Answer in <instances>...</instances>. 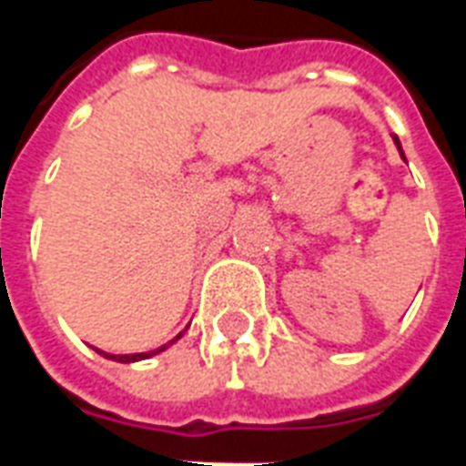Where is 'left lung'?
I'll return each mask as SVG.
<instances>
[{
  "mask_svg": "<svg viewBox=\"0 0 466 466\" xmlns=\"http://www.w3.org/2000/svg\"><path fill=\"white\" fill-rule=\"evenodd\" d=\"M394 144H397V149L401 152V144H400V139H397V137H394ZM401 157H404V154H401Z\"/></svg>",
  "mask_w": 466,
  "mask_h": 466,
  "instance_id": "8db88e82",
  "label": "left lung"
}]
</instances>
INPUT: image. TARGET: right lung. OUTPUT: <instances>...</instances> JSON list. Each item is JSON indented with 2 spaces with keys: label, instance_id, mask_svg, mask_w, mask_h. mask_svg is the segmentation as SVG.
I'll use <instances>...</instances> for the list:
<instances>
[{
  "label": "right lung",
  "instance_id": "obj_1",
  "mask_svg": "<svg viewBox=\"0 0 466 466\" xmlns=\"http://www.w3.org/2000/svg\"><path fill=\"white\" fill-rule=\"evenodd\" d=\"M182 337V334H179ZM177 337V339H179ZM162 350H167V347H159V350H154V351H144V354H105V351H99V354H105L106 360H115V361H139V360H147V357H152V354H159Z\"/></svg>",
  "mask_w": 466,
  "mask_h": 466
}]
</instances>
